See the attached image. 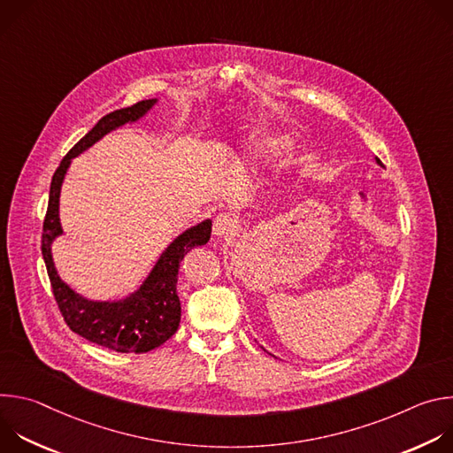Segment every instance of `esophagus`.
I'll use <instances>...</instances> for the list:
<instances>
[{
	"instance_id": "34e87169",
	"label": "esophagus",
	"mask_w": 453,
	"mask_h": 453,
	"mask_svg": "<svg viewBox=\"0 0 453 453\" xmlns=\"http://www.w3.org/2000/svg\"><path fill=\"white\" fill-rule=\"evenodd\" d=\"M238 229V220L231 213H219L213 220V234L219 238H227Z\"/></svg>"
}]
</instances>
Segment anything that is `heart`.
<instances>
[{
  "instance_id": "1",
  "label": "heart",
  "mask_w": 453,
  "mask_h": 453,
  "mask_svg": "<svg viewBox=\"0 0 453 453\" xmlns=\"http://www.w3.org/2000/svg\"><path fill=\"white\" fill-rule=\"evenodd\" d=\"M260 145H262V149H265V150H276V149H280V147L285 145V138L280 136V134H271V136H265Z\"/></svg>"
}]
</instances>
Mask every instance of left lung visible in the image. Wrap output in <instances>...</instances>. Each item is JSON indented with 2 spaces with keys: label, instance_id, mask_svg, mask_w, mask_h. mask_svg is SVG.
Returning a JSON list of instances; mask_svg holds the SVG:
<instances>
[{
  "label": "left lung",
  "instance_id": "obj_1",
  "mask_svg": "<svg viewBox=\"0 0 453 453\" xmlns=\"http://www.w3.org/2000/svg\"><path fill=\"white\" fill-rule=\"evenodd\" d=\"M376 163H378V165H381V161H380V159H376Z\"/></svg>",
  "mask_w": 453,
  "mask_h": 453
}]
</instances>
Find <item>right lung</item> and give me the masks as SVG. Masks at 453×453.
<instances>
[{"mask_svg":"<svg viewBox=\"0 0 453 453\" xmlns=\"http://www.w3.org/2000/svg\"><path fill=\"white\" fill-rule=\"evenodd\" d=\"M154 104L156 100H142L131 107L105 114L64 156L51 179L48 210L42 224L41 250L51 283V292L64 320L77 335L118 353H147L166 342L177 332L180 322V301L177 296L179 265L193 247L208 243L211 236V220L193 226L177 236L161 254L140 290L118 303L88 301L75 294L66 283H62L53 267L51 242L62 234L58 222V196L72 159L111 133L112 128L142 118Z\"/></svg>","mask_w":453,"mask_h":453,"instance_id":"obj_1","label":"right lung"}]
</instances>
